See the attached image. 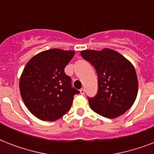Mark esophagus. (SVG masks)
I'll use <instances>...</instances> for the list:
<instances>
[{
	"instance_id": "esophagus-1",
	"label": "esophagus",
	"mask_w": 154,
	"mask_h": 154,
	"mask_svg": "<svg viewBox=\"0 0 154 154\" xmlns=\"http://www.w3.org/2000/svg\"><path fill=\"white\" fill-rule=\"evenodd\" d=\"M80 93H81V94H82V95H84V94H85V89H80Z\"/></svg>"
}]
</instances>
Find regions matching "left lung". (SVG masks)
I'll list each match as a JSON object with an SVG mask.
<instances>
[{
  "mask_svg": "<svg viewBox=\"0 0 154 154\" xmlns=\"http://www.w3.org/2000/svg\"><path fill=\"white\" fill-rule=\"evenodd\" d=\"M81 55L90 62L98 77V91L89 97L90 108L99 115L115 118L126 112L136 100L138 82L134 65L110 49L83 50Z\"/></svg>",
  "mask_w": 154,
  "mask_h": 154,
  "instance_id": "obj_1",
  "label": "left lung"
}]
</instances>
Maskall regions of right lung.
<instances>
[{
    "label": "right lung",
    "mask_w": 154,
    "mask_h": 154,
    "mask_svg": "<svg viewBox=\"0 0 154 154\" xmlns=\"http://www.w3.org/2000/svg\"><path fill=\"white\" fill-rule=\"evenodd\" d=\"M74 51L52 49L37 53L25 65L19 87L25 106L42 121L54 122L70 109L80 92L71 85L65 67Z\"/></svg>",
    "instance_id": "right-lung-1"
}]
</instances>
